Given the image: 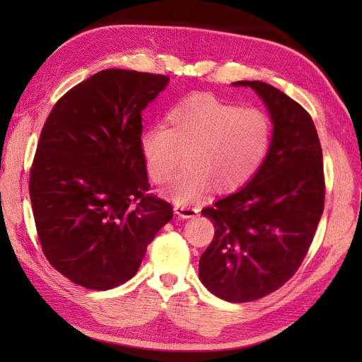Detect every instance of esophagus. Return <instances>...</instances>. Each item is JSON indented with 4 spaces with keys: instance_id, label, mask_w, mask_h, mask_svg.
<instances>
[{
    "instance_id": "esophagus-1",
    "label": "esophagus",
    "mask_w": 362,
    "mask_h": 362,
    "mask_svg": "<svg viewBox=\"0 0 362 362\" xmlns=\"http://www.w3.org/2000/svg\"><path fill=\"white\" fill-rule=\"evenodd\" d=\"M174 210H175V213H177V214H179L180 218H185V219L194 218L196 214L199 213V209H197V206H189V205H177Z\"/></svg>"
}]
</instances>
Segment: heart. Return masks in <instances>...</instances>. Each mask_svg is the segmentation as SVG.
<instances>
[{
	"mask_svg": "<svg viewBox=\"0 0 362 362\" xmlns=\"http://www.w3.org/2000/svg\"><path fill=\"white\" fill-rule=\"evenodd\" d=\"M274 140L269 113L226 103L209 93L188 95L166 115V127L143 132L140 149L156 183H166L183 163L187 168L169 183L177 204L202 197L214 185L232 193L255 177Z\"/></svg>",
	"mask_w": 362,
	"mask_h": 362,
	"instance_id": "1",
	"label": "heart"
}]
</instances>
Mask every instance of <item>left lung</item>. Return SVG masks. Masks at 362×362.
<instances>
[{
	"label": "left lung",
	"instance_id": "8db88e82",
	"mask_svg": "<svg viewBox=\"0 0 362 362\" xmlns=\"http://www.w3.org/2000/svg\"><path fill=\"white\" fill-rule=\"evenodd\" d=\"M267 105L274 140L263 166L238 193L202 210L214 236L199 276L214 296L253 302L280 289L302 264L325 204L322 148L311 115L272 86L241 81Z\"/></svg>",
	"mask_w": 362,
	"mask_h": 362
}]
</instances>
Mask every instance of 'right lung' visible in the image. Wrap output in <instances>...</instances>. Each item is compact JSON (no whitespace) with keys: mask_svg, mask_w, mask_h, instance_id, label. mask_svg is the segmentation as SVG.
<instances>
[{"mask_svg":"<svg viewBox=\"0 0 362 362\" xmlns=\"http://www.w3.org/2000/svg\"><path fill=\"white\" fill-rule=\"evenodd\" d=\"M169 76L109 68L74 86L45 121L29 174L42 250L87 289L136 274L146 247L173 219L156 194L140 149L141 112Z\"/></svg>","mask_w":362,"mask_h":362,"instance_id":"right-lung-1","label":"right lung"}]
</instances>
